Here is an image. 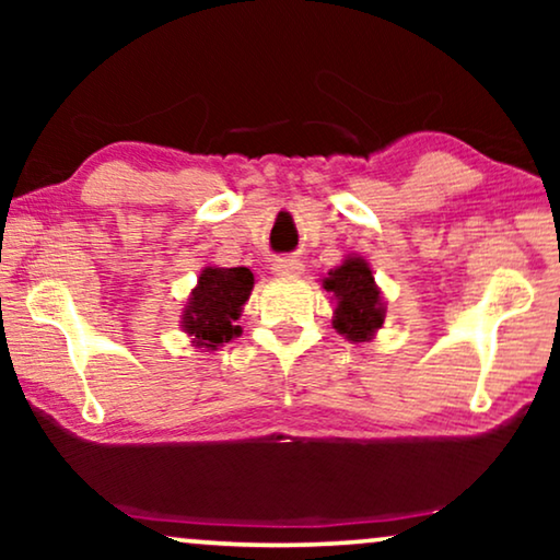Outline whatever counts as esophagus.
Masks as SVG:
<instances>
[{"label":"esophagus","instance_id":"esophagus-1","mask_svg":"<svg viewBox=\"0 0 560 560\" xmlns=\"http://www.w3.org/2000/svg\"><path fill=\"white\" fill-rule=\"evenodd\" d=\"M272 272L282 275V278H295V275L303 272V262L295 257H278L272 262Z\"/></svg>","mask_w":560,"mask_h":560}]
</instances>
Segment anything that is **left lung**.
<instances>
[{
    "instance_id": "8db88e82",
    "label": "left lung",
    "mask_w": 560,
    "mask_h": 560,
    "mask_svg": "<svg viewBox=\"0 0 560 560\" xmlns=\"http://www.w3.org/2000/svg\"><path fill=\"white\" fill-rule=\"evenodd\" d=\"M324 288L336 295L339 305H336L334 328L347 339L366 341L385 320L380 290L364 259L349 257L341 267L328 272Z\"/></svg>"
}]
</instances>
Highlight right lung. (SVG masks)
Instances as JSON below:
<instances>
[{
    "label": "right lung",
    "mask_w": 560,
    "mask_h": 560,
    "mask_svg": "<svg viewBox=\"0 0 560 560\" xmlns=\"http://www.w3.org/2000/svg\"><path fill=\"white\" fill-rule=\"evenodd\" d=\"M255 278L247 267H206L190 303L183 313V328L194 336L196 347L217 349L240 336L234 326L242 305L247 303Z\"/></svg>",
    "instance_id": "add662e5"
}]
</instances>
